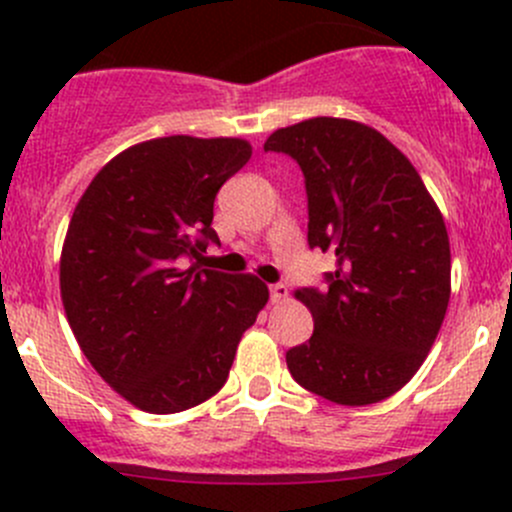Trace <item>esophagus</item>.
<instances>
[{
  "mask_svg": "<svg viewBox=\"0 0 512 512\" xmlns=\"http://www.w3.org/2000/svg\"><path fill=\"white\" fill-rule=\"evenodd\" d=\"M289 297V289H287V285H272L270 287V299H272V304H282L285 302V299Z\"/></svg>",
  "mask_w": 512,
  "mask_h": 512,
  "instance_id": "obj_1",
  "label": "esophagus"
}]
</instances>
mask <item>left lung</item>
I'll list each match as a JSON object with an SVG mask.
<instances>
[{"mask_svg": "<svg viewBox=\"0 0 512 512\" xmlns=\"http://www.w3.org/2000/svg\"><path fill=\"white\" fill-rule=\"evenodd\" d=\"M307 185L309 247L334 250L329 289H297L309 342L287 352L299 386L342 406L394 396L421 369L451 299V245L436 200L386 136L349 118L277 128Z\"/></svg>", "mask_w": 512, "mask_h": 512, "instance_id": "8db88e82", "label": "left lung"}]
</instances>
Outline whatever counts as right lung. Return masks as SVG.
Listing matches in <instances>:
<instances>
[{
    "mask_svg": "<svg viewBox=\"0 0 512 512\" xmlns=\"http://www.w3.org/2000/svg\"><path fill=\"white\" fill-rule=\"evenodd\" d=\"M252 156L245 138L136 143L94 175L59 262L66 319L103 381L148 414L218 394L270 289L255 275L183 267L218 242V190Z\"/></svg>",
    "mask_w": 512,
    "mask_h": 512,
    "instance_id": "obj_1",
    "label": "right lung"
}]
</instances>
